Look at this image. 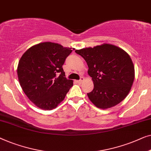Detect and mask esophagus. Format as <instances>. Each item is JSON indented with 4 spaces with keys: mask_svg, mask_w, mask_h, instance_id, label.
<instances>
[{
    "mask_svg": "<svg viewBox=\"0 0 151 151\" xmlns=\"http://www.w3.org/2000/svg\"><path fill=\"white\" fill-rule=\"evenodd\" d=\"M84 81V78L83 77H81V78L79 80H78V81H76V82L78 83H81L83 81Z\"/></svg>",
    "mask_w": 151,
    "mask_h": 151,
    "instance_id": "obj_1",
    "label": "esophagus"
}]
</instances>
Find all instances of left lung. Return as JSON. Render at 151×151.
I'll return each instance as SVG.
<instances>
[{
	"mask_svg": "<svg viewBox=\"0 0 151 151\" xmlns=\"http://www.w3.org/2000/svg\"><path fill=\"white\" fill-rule=\"evenodd\" d=\"M88 65L94 89L88 93L91 102L106 109L118 105L130 92L135 78L134 65L126 51L115 45L103 44L76 50Z\"/></svg>",
	"mask_w": 151,
	"mask_h": 151,
	"instance_id": "obj_1",
	"label": "left lung"
}]
</instances>
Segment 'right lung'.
Instances as JSON below:
<instances>
[{"mask_svg":"<svg viewBox=\"0 0 151 151\" xmlns=\"http://www.w3.org/2000/svg\"><path fill=\"white\" fill-rule=\"evenodd\" d=\"M71 49L53 42H41L21 57L17 68L19 83L29 99L40 109L56 108L73 86L62 68Z\"/></svg>","mask_w":151,"mask_h":151,"instance_id":"add662e5","label":"right lung"}]
</instances>
